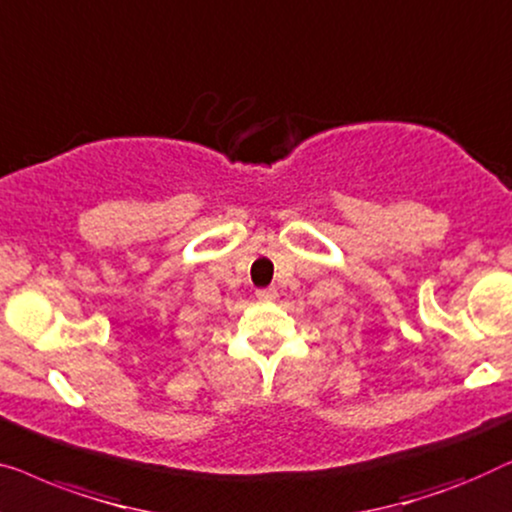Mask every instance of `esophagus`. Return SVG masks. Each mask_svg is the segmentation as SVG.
<instances>
[{"mask_svg": "<svg viewBox=\"0 0 512 512\" xmlns=\"http://www.w3.org/2000/svg\"><path fill=\"white\" fill-rule=\"evenodd\" d=\"M255 294H257V299H262V301H273L278 297L276 287H266V290H257Z\"/></svg>", "mask_w": 512, "mask_h": 512, "instance_id": "1", "label": "esophagus"}]
</instances>
